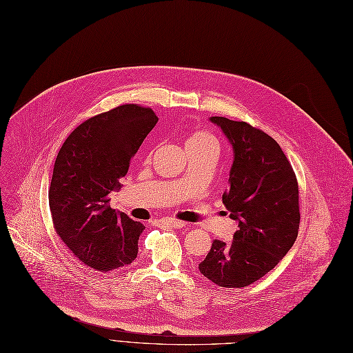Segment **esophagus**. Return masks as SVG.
<instances>
[{
    "label": "esophagus",
    "mask_w": 353,
    "mask_h": 353,
    "mask_svg": "<svg viewBox=\"0 0 353 353\" xmlns=\"http://www.w3.org/2000/svg\"><path fill=\"white\" fill-rule=\"evenodd\" d=\"M159 224H163V225H168V227H172V228H182V227H185V223L181 221V220H176V218H172V216L161 218Z\"/></svg>",
    "instance_id": "34e87169"
}]
</instances>
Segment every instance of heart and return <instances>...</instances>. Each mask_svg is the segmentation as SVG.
<instances>
[{
  "mask_svg": "<svg viewBox=\"0 0 353 353\" xmlns=\"http://www.w3.org/2000/svg\"><path fill=\"white\" fill-rule=\"evenodd\" d=\"M185 149H210L216 154L218 139L208 130H192L185 138Z\"/></svg>",
  "mask_w": 353,
  "mask_h": 353,
  "instance_id": "b5f03b06",
  "label": "heart"
}]
</instances>
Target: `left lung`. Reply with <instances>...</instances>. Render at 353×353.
<instances>
[{
    "label": "left lung",
    "mask_w": 353,
    "mask_h": 353,
    "mask_svg": "<svg viewBox=\"0 0 353 353\" xmlns=\"http://www.w3.org/2000/svg\"><path fill=\"white\" fill-rule=\"evenodd\" d=\"M232 145L223 203L239 221L230 244L214 240L199 272L220 288H247L286 256L297 239L299 185L279 143L247 122L212 116Z\"/></svg>",
    "instance_id": "obj_1"
}]
</instances>
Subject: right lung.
Listing matches in <instances>:
<instances>
[{"mask_svg":"<svg viewBox=\"0 0 353 353\" xmlns=\"http://www.w3.org/2000/svg\"><path fill=\"white\" fill-rule=\"evenodd\" d=\"M158 116L150 108L121 105L80 123L56 158L48 204L60 240L74 257L108 273L138 256L145 225L110 208L109 194L121 187Z\"/></svg>","mask_w":353,"mask_h":353,"instance_id":"1","label":"right lung"}]
</instances>
